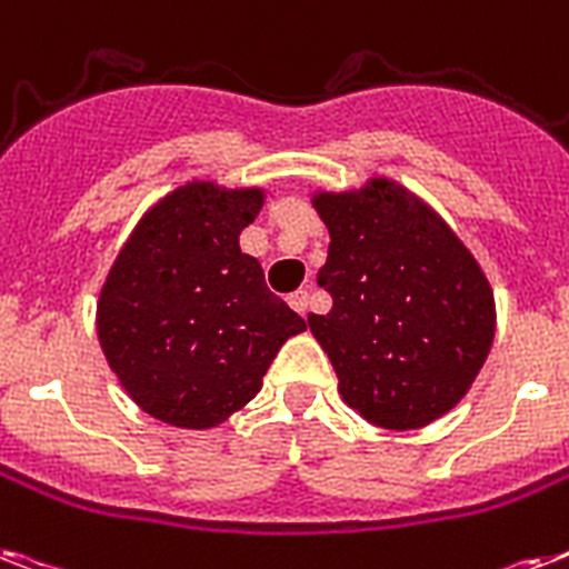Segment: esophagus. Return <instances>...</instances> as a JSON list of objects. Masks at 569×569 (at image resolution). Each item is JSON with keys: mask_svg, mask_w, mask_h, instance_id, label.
Segmentation results:
<instances>
[{"mask_svg": "<svg viewBox=\"0 0 569 569\" xmlns=\"http://www.w3.org/2000/svg\"><path fill=\"white\" fill-rule=\"evenodd\" d=\"M289 307H292L295 312H300V316H307V309H309V292H307V289H298V292L289 295Z\"/></svg>", "mask_w": 569, "mask_h": 569, "instance_id": "34e87169", "label": "esophagus"}]
</instances>
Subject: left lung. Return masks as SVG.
I'll return each instance as SVG.
<instances>
[{"instance_id": "obj_1", "label": "left lung", "mask_w": 569, "mask_h": 569, "mask_svg": "<svg viewBox=\"0 0 569 569\" xmlns=\"http://www.w3.org/2000/svg\"><path fill=\"white\" fill-rule=\"evenodd\" d=\"M330 233L318 286L332 295L309 330L341 400L382 429H420L468 395L491 353L497 303L456 230L389 174L309 196Z\"/></svg>"}]
</instances>
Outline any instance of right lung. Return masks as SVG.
I'll return each mask as SVG.
<instances>
[{
  "label": "right lung",
  "mask_w": 569,
  "mask_h": 569,
  "mask_svg": "<svg viewBox=\"0 0 569 569\" xmlns=\"http://www.w3.org/2000/svg\"><path fill=\"white\" fill-rule=\"evenodd\" d=\"M262 201V187L180 183L142 212L101 283V353L133 403L169 427L224 423L307 330L239 248Z\"/></svg>",
  "instance_id": "1"
}]
</instances>
